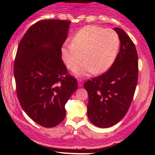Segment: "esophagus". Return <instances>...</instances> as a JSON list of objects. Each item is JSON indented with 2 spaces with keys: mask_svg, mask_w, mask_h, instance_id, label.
<instances>
[{
  "mask_svg": "<svg viewBox=\"0 0 155 155\" xmlns=\"http://www.w3.org/2000/svg\"><path fill=\"white\" fill-rule=\"evenodd\" d=\"M78 84H79V87H81L83 85V81L81 79H79L78 80Z\"/></svg>",
  "mask_w": 155,
  "mask_h": 155,
  "instance_id": "34e87169",
  "label": "esophagus"
}]
</instances>
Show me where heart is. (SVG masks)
<instances>
[{"instance_id":"b5f03b06","label":"heart","mask_w":155,"mask_h":155,"mask_svg":"<svg viewBox=\"0 0 155 155\" xmlns=\"http://www.w3.org/2000/svg\"><path fill=\"white\" fill-rule=\"evenodd\" d=\"M119 48L120 38L114 30L87 26L76 33L71 44H63L61 53L65 65L71 69L84 58V62L76 68L74 73L76 76H87L94 71H106L116 59Z\"/></svg>"}]
</instances>
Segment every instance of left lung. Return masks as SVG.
<instances>
[{"label": "left lung", "instance_id": "obj_1", "mask_svg": "<svg viewBox=\"0 0 155 155\" xmlns=\"http://www.w3.org/2000/svg\"><path fill=\"white\" fill-rule=\"evenodd\" d=\"M120 41V51L111 67L100 76L86 81L87 117L94 125L111 127L125 116L133 101L138 74V54L123 30L114 28Z\"/></svg>", "mask_w": 155, "mask_h": 155}]
</instances>
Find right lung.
I'll return each instance as SVG.
<instances>
[{
    "label": "right lung",
    "instance_id": "obj_1",
    "mask_svg": "<svg viewBox=\"0 0 155 155\" xmlns=\"http://www.w3.org/2000/svg\"><path fill=\"white\" fill-rule=\"evenodd\" d=\"M70 25L60 19L36 22L17 48L14 65L17 97L27 115L44 127L62 122L65 105L78 87L62 60Z\"/></svg>",
    "mask_w": 155,
    "mask_h": 155
}]
</instances>
